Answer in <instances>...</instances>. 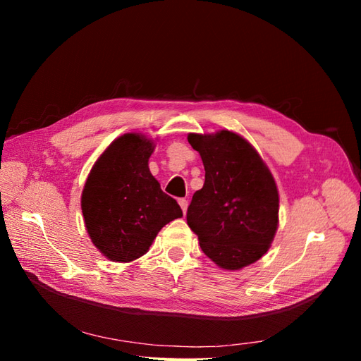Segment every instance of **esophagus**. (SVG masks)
<instances>
[{"label":"esophagus","mask_w":361,"mask_h":361,"mask_svg":"<svg viewBox=\"0 0 361 361\" xmlns=\"http://www.w3.org/2000/svg\"><path fill=\"white\" fill-rule=\"evenodd\" d=\"M179 206L182 207V212H183V215L187 214V209H188V200H187V199H179Z\"/></svg>","instance_id":"esophagus-1"}]
</instances>
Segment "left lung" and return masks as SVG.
<instances>
[{"instance_id":"left-lung-1","label":"left lung","mask_w":361,"mask_h":361,"mask_svg":"<svg viewBox=\"0 0 361 361\" xmlns=\"http://www.w3.org/2000/svg\"><path fill=\"white\" fill-rule=\"evenodd\" d=\"M204 166L203 188L188 206L187 223L203 253L228 271L264 256L279 227L274 178L248 141L232 130L188 134Z\"/></svg>"}]
</instances>
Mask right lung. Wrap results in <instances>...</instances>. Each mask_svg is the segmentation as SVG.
I'll use <instances>...</instances> for the list:
<instances>
[{
  "label": "right lung",
  "instance_id": "1",
  "mask_svg": "<svg viewBox=\"0 0 361 361\" xmlns=\"http://www.w3.org/2000/svg\"><path fill=\"white\" fill-rule=\"evenodd\" d=\"M155 143L129 133L108 146L85 180L81 209L87 233L113 262H133L149 251L158 232L182 216L149 170Z\"/></svg>",
  "mask_w": 361,
  "mask_h": 361
}]
</instances>
